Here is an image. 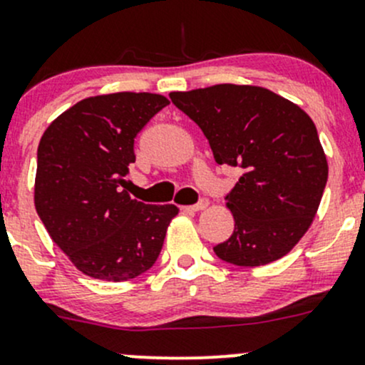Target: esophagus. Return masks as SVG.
<instances>
[{
	"mask_svg": "<svg viewBox=\"0 0 365 365\" xmlns=\"http://www.w3.org/2000/svg\"><path fill=\"white\" fill-rule=\"evenodd\" d=\"M208 200H206V197H203V200H200L197 201L196 205H192V206H183V210H187V212H200V210H205V208H208Z\"/></svg>",
	"mask_w": 365,
	"mask_h": 365,
	"instance_id": "esophagus-1",
	"label": "esophagus"
}]
</instances>
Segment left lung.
<instances>
[{
	"instance_id": "obj_1",
	"label": "left lung",
	"mask_w": 365,
	"mask_h": 365,
	"mask_svg": "<svg viewBox=\"0 0 365 365\" xmlns=\"http://www.w3.org/2000/svg\"><path fill=\"white\" fill-rule=\"evenodd\" d=\"M200 125L217 164L240 168L226 196L235 231L213 252L237 267L286 256L312 224L329 164L309 114L281 95L249 84L169 93Z\"/></svg>"
}]
</instances>
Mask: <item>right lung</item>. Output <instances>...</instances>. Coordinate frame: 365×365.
Listing matches in <instances>:
<instances>
[{
	"mask_svg": "<svg viewBox=\"0 0 365 365\" xmlns=\"http://www.w3.org/2000/svg\"><path fill=\"white\" fill-rule=\"evenodd\" d=\"M169 104L157 93L97 95L47 127L36 152L35 208L77 270L121 282L159 257L175 205H146L125 190L134 139Z\"/></svg>",
	"mask_w": 365,
	"mask_h": 365,
	"instance_id": "add662e5",
	"label": "right lung"
}]
</instances>
